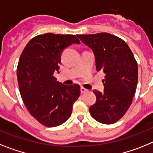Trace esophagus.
Segmentation results:
<instances>
[{
	"mask_svg": "<svg viewBox=\"0 0 153 153\" xmlns=\"http://www.w3.org/2000/svg\"><path fill=\"white\" fill-rule=\"evenodd\" d=\"M87 91H88V90L86 89V88H83V87L81 88V93H82V94L87 92Z\"/></svg>",
	"mask_w": 153,
	"mask_h": 153,
	"instance_id": "esophagus-1",
	"label": "esophagus"
}]
</instances>
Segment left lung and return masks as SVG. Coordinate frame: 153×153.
I'll use <instances>...</instances> for the list:
<instances>
[{
	"label": "left lung",
	"instance_id": "obj_1",
	"mask_svg": "<svg viewBox=\"0 0 153 153\" xmlns=\"http://www.w3.org/2000/svg\"><path fill=\"white\" fill-rule=\"evenodd\" d=\"M95 54L97 71L105 73L104 92L94 90L97 100L89 111L96 121L113 124L132 102L138 82V65L124 40L108 33L78 34Z\"/></svg>",
	"mask_w": 153,
	"mask_h": 153
}]
</instances>
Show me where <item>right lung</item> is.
I'll return each mask as SVG.
<instances>
[{
    "mask_svg": "<svg viewBox=\"0 0 153 153\" xmlns=\"http://www.w3.org/2000/svg\"><path fill=\"white\" fill-rule=\"evenodd\" d=\"M80 44L73 34H39L29 41L17 68L21 98L30 114L41 124L55 127L71 116L73 104L80 96V86L65 85L55 80L61 54L71 44Z\"/></svg>",
    "mask_w": 153,
    "mask_h": 153,
    "instance_id": "1",
    "label": "right lung"
}]
</instances>
